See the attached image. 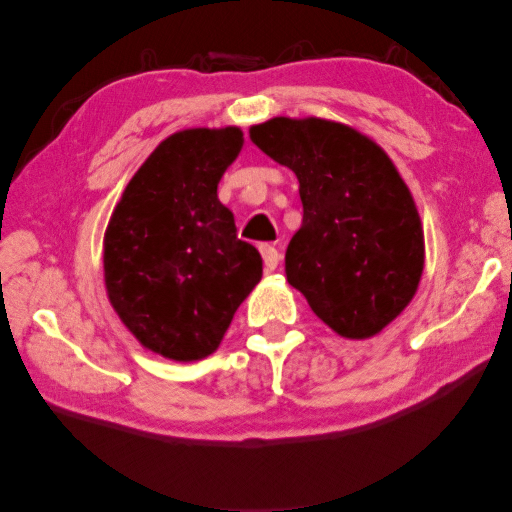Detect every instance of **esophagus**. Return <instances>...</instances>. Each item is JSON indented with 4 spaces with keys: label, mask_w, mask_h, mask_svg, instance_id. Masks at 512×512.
<instances>
[{
    "label": "esophagus",
    "mask_w": 512,
    "mask_h": 512,
    "mask_svg": "<svg viewBox=\"0 0 512 512\" xmlns=\"http://www.w3.org/2000/svg\"><path fill=\"white\" fill-rule=\"evenodd\" d=\"M261 249V254H263V263H265V267L267 270H276V265H279V261H281V251L276 249L274 245H261L258 247Z\"/></svg>",
    "instance_id": "obj_1"
}]
</instances>
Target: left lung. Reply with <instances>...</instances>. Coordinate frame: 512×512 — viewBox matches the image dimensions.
<instances>
[{
    "label": "left lung",
    "mask_w": 512,
    "mask_h": 512,
    "mask_svg": "<svg viewBox=\"0 0 512 512\" xmlns=\"http://www.w3.org/2000/svg\"><path fill=\"white\" fill-rule=\"evenodd\" d=\"M249 133L299 179L304 220L286 251L290 286L335 333H379L424 270L420 215L395 165L370 138L317 117H274Z\"/></svg>",
    "instance_id": "1"
}]
</instances>
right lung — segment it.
I'll use <instances>...</instances> for the list:
<instances>
[{"mask_svg":"<svg viewBox=\"0 0 512 512\" xmlns=\"http://www.w3.org/2000/svg\"><path fill=\"white\" fill-rule=\"evenodd\" d=\"M240 147L236 127L174 133L133 174L108 222V299L142 345L165 358L213 354L263 276L261 254L238 238L217 199Z\"/></svg>","mask_w":512,"mask_h":512,"instance_id":"1","label":"right lung"}]
</instances>
